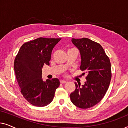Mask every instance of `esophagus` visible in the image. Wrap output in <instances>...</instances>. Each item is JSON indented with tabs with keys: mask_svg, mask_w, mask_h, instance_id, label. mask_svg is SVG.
Returning <instances> with one entry per match:
<instances>
[{
	"mask_svg": "<svg viewBox=\"0 0 128 128\" xmlns=\"http://www.w3.org/2000/svg\"><path fill=\"white\" fill-rule=\"evenodd\" d=\"M60 83L64 84V83H67V81H66V80H61L60 81Z\"/></svg>",
	"mask_w": 128,
	"mask_h": 128,
	"instance_id": "1",
	"label": "esophagus"
}]
</instances>
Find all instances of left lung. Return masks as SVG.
I'll list each match as a JSON object with an SVG mask.
<instances>
[{
	"label": "left lung",
	"instance_id": "1",
	"mask_svg": "<svg viewBox=\"0 0 128 128\" xmlns=\"http://www.w3.org/2000/svg\"><path fill=\"white\" fill-rule=\"evenodd\" d=\"M72 42L79 50L80 68L87 73V81L82 87L75 82L76 89L70 97L74 106L86 109L98 103L106 94L111 79V63L98 43L87 38H72Z\"/></svg>",
	"mask_w": 128,
	"mask_h": 128
}]
</instances>
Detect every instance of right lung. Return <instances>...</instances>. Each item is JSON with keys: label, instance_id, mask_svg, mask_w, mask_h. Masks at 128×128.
Returning <instances> with one entry per match:
<instances>
[{"label": "right lung", "instance_id": "add662e5", "mask_svg": "<svg viewBox=\"0 0 128 128\" xmlns=\"http://www.w3.org/2000/svg\"><path fill=\"white\" fill-rule=\"evenodd\" d=\"M60 38H39L26 42L16 56L14 69L23 97L33 106H45L53 100L58 78H42V68L50 64L52 50Z\"/></svg>", "mask_w": 128, "mask_h": 128}]
</instances>
